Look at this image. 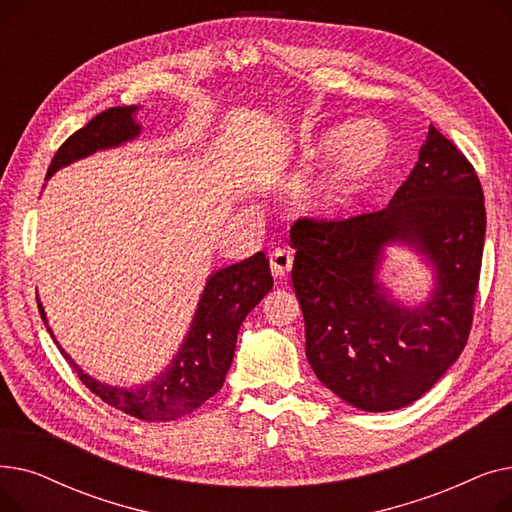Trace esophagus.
I'll return each instance as SVG.
<instances>
[{"instance_id":"obj_1","label":"esophagus","mask_w":512,"mask_h":512,"mask_svg":"<svg viewBox=\"0 0 512 512\" xmlns=\"http://www.w3.org/2000/svg\"><path fill=\"white\" fill-rule=\"evenodd\" d=\"M292 267V255L290 251L286 249H276L272 255H270V270H272V276L274 278H284Z\"/></svg>"}]
</instances>
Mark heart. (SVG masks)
Masks as SVG:
<instances>
[{
  "mask_svg": "<svg viewBox=\"0 0 512 512\" xmlns=\"http://www.w3.org/2000/svg\"><path fill=\"white\" fill-rule=\"evenodd\" d=\"M330 143V161L313 182L307 201L324 218H340L382 176L390 161L392 143L386 128L371 120H357L326 134L321 145Z\"/></svg>",
  "mask_w": 512,
  "mask_h": 512,
  "instance_id": "1",
  "label": "heart"
}]
</instances>
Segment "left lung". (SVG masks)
Here are the masks:
<instances>
[{
    "mask_svg": "<svg viewBox=\"0 0 512 512\" xmlns=\"http://www.w3.org/2000/svg\"><path fill=\"white\" fill-rule=\"evenodd\" d=\"M483 240L479 178L434 124L388 207L342 222L294 224L292 288L319 382L367 413L421 398L467 344ZM390 246L413 250L433 270V290L419 306L402 304L381 282Z\"/></svg>",
    "mask_w": 512,
    "mask_h": 512,
    "instance_id": "8db88e82",
    "label": "left lung"
}]
</instances>
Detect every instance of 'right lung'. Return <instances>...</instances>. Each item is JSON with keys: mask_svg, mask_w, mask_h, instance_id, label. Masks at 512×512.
I'll use <instances>...</instances> for the list:
<instances>
[{"mask_svg": "<svg viewBox=\"0 0 512 512\" xmlns=\"http://www.w3.org/2000/svg\"><path fill=\"white\" fill-rule=\"evenodd\" d=\"M139 110V105H120L97 114L87 126L76 130L53 155L47 178L78 159H85L97 151L122 147L137 139L141 134V124L137 122ZM272 286L274 280L270 274V263H267L263 251L209 274L191 328L182 338L174 359L155 378L139 386L103 384L85 373L53 336L45 309L41 301H37L53 342L58 344L64 359L74 367L80 382L93 394L110 407L137 419L174 421L199 409L207 398L224 386L242 321L261 303Z\"/></svg>", "mask_w": 512, "mask_h": 512, "instance_id": "1", "label": "right lung"}]
</instances>
